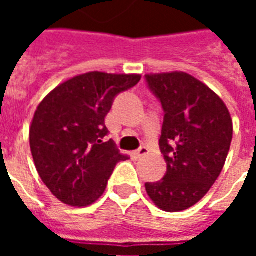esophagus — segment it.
I'll use <instances>...</instances> for the list:
<instances>
[{"label":"esophagus","instance_id":"34e87169","mask_svg":"<svg viewBox=\"0 0 256 256\" xmlns=\"http://www.w3.org/2000/svg\"><path fill=\"white\" fill-rule=\"evenodd\" d=\"M150 154V150L146 148V146H141V148H138V150H136V156L137 158H144V156H146Z\"/></svg>","mask_w":256,"mask_h":256}]
</instances>
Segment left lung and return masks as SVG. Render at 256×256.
Here are the masks:
<instances>
[{"instance_id": "left-lung-1", "label": "left lung", "mask_w": 256, "mask_h": 256, "mask_svg": "<svg viewBox=\"0 0 256 256\" xmlns=\"http://www.w3.org/2000/svg\"><path fill=\"white\" fill-rule=\"evenodd\" d=\"M164 112L159 148L167 162L160 181L146 182L152 202L167 212L192 207L224 168L233 137L230 114L212 90L185 72L145 75Z\"/></svg>"}]
</instances>
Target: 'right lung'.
Wrapping results in <instances>:
<instances>
[{
  "label": "right lung",
  "mask_w": 256,
  "mask_h": 256,
  "mask_svg": "<svg viewBox=\"0 0 256 256\" xmlns=\"http://www.w3.org/2000/svg\"><path fill=\"white\" fill-rule=\"evenodd\" d=\"M140 75L88 72L64 82L42 100L31 123L30 148L36 172L56 198L70 206L94 203L126 156L106 126V114Z\"/></svg>",
  "instance_id": "right-lung-1"
}]
</instances>
